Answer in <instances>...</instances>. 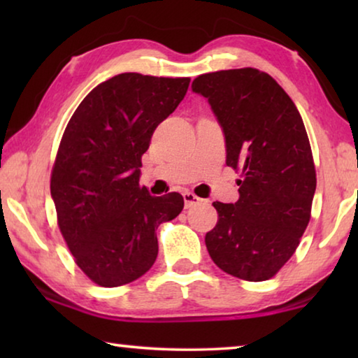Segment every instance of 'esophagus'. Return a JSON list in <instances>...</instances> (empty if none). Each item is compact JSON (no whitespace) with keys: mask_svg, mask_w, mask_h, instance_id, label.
Returning <instances> with one entry per match:
<instances>
[{"mask_svg":"<svg viewBox=\"0 0 358 358\" xmlns=\"http://www.w3.org/2000/svg\"><path fill=\"white\" fill-rule=\"evenodd\" d=\"M183 199H185V207H186V208H191L192 205H196V203H199V202L202 201L201 197H197L196 194H192V192H189V191L183 192Z\"/></svg>","mask_w":358,"mask_h":358,"instance_id":"1","label":"esophagus"}]
</instances>
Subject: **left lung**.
<instances>
[{
  "label": "left lung",
  "mask_w": 358,
  "mask_h": 358,
  "mask_svg": "<svg viewBox=\"0 0 358 358\" xmlns=\"http://www.w3.org/2000/svg\"><path fill=\"white\" fill-rule=\"evenodd\" d=\"M226 138V164L241 171L238 201L215 202L210 257L246 281L270 280L292 257L311 217L316 169L303 120L273 77L252 68L199 76Z\"/></svg>",
  "instance_id": "8db88e82"
}]
</instances>
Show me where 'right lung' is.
<instances>
[{
    "label": "right lung",
    "instance_id": "obj_1",
    "mask_svg": "<svg viewBox=\"0 0 358 358\" xmlns=\"http://www.w3.org/2000/svg\"><path fill=\"white\" fill-rule=\"evenodd\" d=\"M191 78L124 72L99 83L72 115L52 171L58 226L93 282L141 278L157 256L156 229L183 210L178 192L138 186L151 136L183 101Z\"/></svg>",
    "mask_w": 358,
    "mask_h": 358
}]
</instances>
